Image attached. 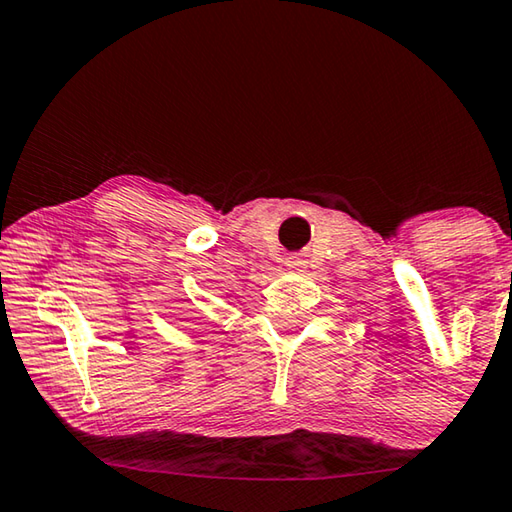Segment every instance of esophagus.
Returning <instances> with one entry per match:
<instances>
[{
    "label": "esophagus",
    "instance_id": "1",
    "mask_svg": "<svg viewBox=\"0 0 512 512\" xmlns=\"http://www.w3.org/2000/svg\"><path fill=\"white\" fill-rule=\"evenodd\" d=\"M289 271H294V273H300V271H305V259H300V257H291L289 259Z\"/></svg>",
    "mask_w": 512,
    "mask_h": 512
}]
</instances>
